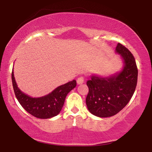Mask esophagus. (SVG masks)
Masks as SVG:
<instances>
[{
    "label": "esophagus",
    "instance_id": "obj_1",
    "mask_svg": "<svg viewBox=\"0 0 152 152\" xmlns=\"http://www.w3.org/2000/svg\"><path fill=\"white\" fill-rule=\"evenodd\" d=\"M84 83V78L83 77H80L77 79V84H82Z\"/></svg>",
    "mask_w": 152,
    "mask_h": 152
}]
</instances>
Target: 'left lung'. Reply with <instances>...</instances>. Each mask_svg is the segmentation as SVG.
I'll use <instances>...</instances> for the list:
<instances>
[{"label":"left lung","mask_w":152,"mask_h":152,"mask_svg":"<svg viewBox=\"0 0 152 152\" xmlns=\"http://www.w3.org/2000/svg\"><path fill=\"white\" fill-rule=\"evenodd\" d=\"M115 53L123 60L121 70L107 76L92 74L86 82L89 88L87 108L99 117H112L121 110L132 99L137 86L138 71L133 54L119 43Z\"/></svg>","instance_id":"left-lung-1"}]
</instances>
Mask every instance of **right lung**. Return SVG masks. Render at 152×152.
Returning a JSON list of instances; mask_svg holds the SVG:
<instances>
[{
    "mask_svg": "<svg viewBox=\"0 0 152 152\" xmlns=\"http://www.w3.org/2000/svg\"><path fill=\"white\" fill-rule=\"evenodd\" d=\"M12 82L17 99L23 108L39 119H50L58 115L64 106L66 97L76 86L75 80L59 86L50 93L40 97H32L22 92L17 86L12 72Z\"/></svg>",
    "mask_w": 152,
    "mask_h": 152,
    "instance_id": "right-lung-1",
    "label": "right lung"
}]
</instances>
